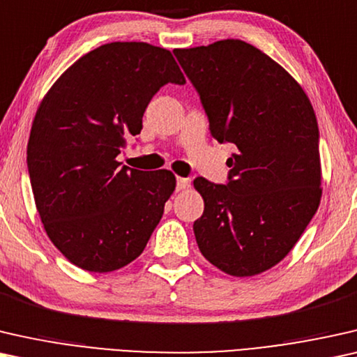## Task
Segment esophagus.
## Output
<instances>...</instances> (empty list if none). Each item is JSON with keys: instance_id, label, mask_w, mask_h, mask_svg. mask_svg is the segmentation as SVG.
I'll return each mask as SVG.
<instances>
[{"instance_id": "34e87169", "label": "esophagus", "mask_w": 357, "mask_h": 357, "mask_svg": "<svg viewBox=\"0 0 357 357\" xmlns=\"http://www.w3.org/2000/svg\"><path fill=\"white\" fill-rule=\"evenodd\" d=\"M189 185V179L188 178H176V189L178 190H183Z\"/></svg>"}]
</instances>
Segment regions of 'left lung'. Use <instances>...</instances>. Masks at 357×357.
Masks as SVG:
<instances>
[{
  "label": "left lung",
  "instance_id": "8db88e82",
  "mask_svg": "<svg viewBox=\"0 0 357 357\" xmlns=\"http://www.w3.org/2000/svg\"><path fill=\"white\" fill-rule=\"evenodd\" d=\"M197 90L210 134L234 144L227 184L195 178L204 197L194 222L200 252L233 277L283 260L320 204L319 126L301 85L243 40L174 50Z\"/></svg>",
  "mask_w": 357,
  "mask_h": 357
}]
</instances>
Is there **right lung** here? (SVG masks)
<instances>
[{
    "label": "right lung",
    "instance_id": "obj_1",
    "mask_svg": "<svg viewBox=\"0 0 357 357\" xmlns=\"http://www.w3.org/2000/svg\"><path fill=\"white\" fill-rule=\"evenodd\" d=\"M167 84H185L168 50L113 42L79 58L40 103L27 145L35 205L48 238L79 268L130 264L162 220L174 174L130 169L116 157Z\"/></svg>",
    "mask_w": 357,
    "mask_h": 357
}]
</instances>
